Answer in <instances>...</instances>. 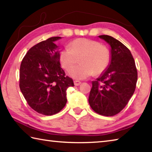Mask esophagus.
<instances>
[{
    "mask_svg": "<svg viewBox=\"0 0 152 152\" xmlns=\"http://www.w3.org/2000/svg\"><path fill=\"white\" fill-rule=\"evenodd\" d=\"M74 85H75V86H79L80 84H81V82L78 81V80H74Z\"/></svg>",
    "mask_w": 152,
    "mask_h": 152,
    "instance_id": "34e87169",
    "label": "esophagus"
}]
</instances>
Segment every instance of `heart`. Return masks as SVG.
Here are the masks:
<instances>
[{
	"instance_id": "1",
	"label": "heart",
	"mask_w": 152,
	"mask_h": 152,
	"mask_svg": "<svg viewBox=\"0 0 152 152\" xmlns=\"http://www.w3.org/2000/svg\"><path fill=\"white\" fill-rule=\"evenodd\" d=\"M110 51L106 45L88 38H78L69 44L68 48L60 53L59 61L66 71L70 72L80 60L81 64L72 70L70 75L77 80L85 79L104 72L110 62Z\"/></svg>"
}]
</instances>
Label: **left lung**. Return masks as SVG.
I'll return each mask as SVG.
<instances>
[{"mask_svg": "<svg viewBox=\"0 0 152 152\" xmlns=\"http://www.w3.org/2000/svg\"><path fill=\"white\" fill-rule=\"evenodd\" d=\"M111 46V62L97 80L92 82L90 106L95 112L113 116L128 103L136 87L137 72L129 50L119 40L108 35H100Z\"/></svg>", "mask_w": 152, "mask_h": 152, "instance_id": "left-lung-1", "label": "left lung"}]
</instances>
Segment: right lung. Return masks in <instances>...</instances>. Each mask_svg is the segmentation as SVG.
<instances>
[{"mask_svg": "<svg viewBox=\"0 0 152 152\" xmlns=\"http://www.w3.org/2000/svg\"><path fill=\"white\" fill-rule=\"evenodd\" d=\"M54 37L33 46L22 60L19 86L27 103L39 114L58 113L66 104V90L73 80L60 67Z\"/></svg>", "mask_w": 152, "mask_h": 152, "instance_id": "add662e5", "label": "right lung"}]
</instances>
